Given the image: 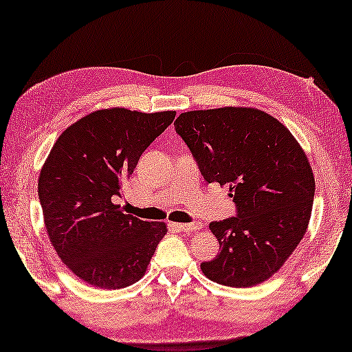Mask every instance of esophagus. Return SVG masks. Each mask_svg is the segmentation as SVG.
<instances>
[{
    "label": "esophagus",
    "mask_w": 352,
    "mask_h": 352,
    "mask_svg": "<svg viewBox=\"0 0 352 352\" xmlns=\"http://www.w3.org/2000/svg\"><path fill=\"white\" fill-rule=\"evenodd\" d=\"M203 224L201 223H171V228L176 229V230H184V232H187V230H192V232H197V230L201 229Z\"/></svg>",
    "instance_id": "esophagus-1"
}]
</instances>
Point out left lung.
<instances>
[{"mask_svg":"<svg viewBox=\"0 0 352 352\" xmlns=\"http://www.w3.org/2000/svg\"><path fill=\"white\" fill-rule=\"evenodd\" d=\"M175 129L207 182L229 187L235 215L209 228L220 252L201 270L228 287H251L284 265L306 234L315 177L302 148L272 115L251 107L181 113Z\"/></svg>","mask_w":352,"mask_h":352,"instance_id":"left-lung-1","label":"left lung"}]
</instances>
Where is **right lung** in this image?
I'll list each match as a JSON object with an SVG mask.
<instances>
[{
    "mask_svg": "<svg viewBox=\"0 0 352 352\" xmlns=\"http://www.w3.org/2000/svg\"><path fill=\"white\" fill-rule=\"evenodd\" d=\"M176 112L113 107L89 113L57 138L38 177L45 226L57 256L100 289H123L146 272L165 223L123 214L115 197Z\"/></svg>",
    "mask_w": 352,
    "mask_h": 352,
    "instance_id": "1",
    "label": "right lung"
}]
</instances>
